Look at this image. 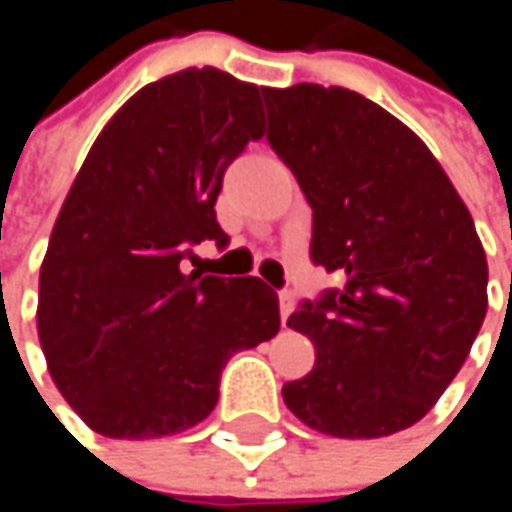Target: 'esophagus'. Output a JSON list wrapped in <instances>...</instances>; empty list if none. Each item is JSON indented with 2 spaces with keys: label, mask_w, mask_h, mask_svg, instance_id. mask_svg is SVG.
<instances>
[{
  "label": "esophagus",
  "mask_w": 512,
  "mask_h": 512,
  "mask_svg": "<svg viewBox=\"0 0 512 512\" xmlns=\"http://www.w3.org/2000/svg\"><path fill=\"white\" fill-rule=\"evenodd\" d=\"M278 308H281V320L287 323V317H290L293 308H296V293H293V290H281V293H278Z\"/></svg>",
  "instance_id": "34e87169"
}]
</instances>
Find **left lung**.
<instances>
[{
    "mask_svg": "<svg viewBox=\"0 0 512 512\" xmlns=\"http://www.w3.org/2000/svg\"><path fill=\"white\" fill-rule=\"evenodd\" d=\"M269 145L311 210V260L344 284L287 326L317 347L281 388L287 409L338 439L421 421L460 373L486 317V255L427 145L350 88H263Z\"/></svg>",
    "mask_w": 512,
    "mask_h": 512,
    "instance_id": "obj_1",
    "label": "left lung"
}]
</instances>
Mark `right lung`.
Listing matches in <instances>:
<instances>
[{"label": "right lung", "mask_w": 512, "mask_h": 512, "mask_svg": "<svg viewBox=\"0 0 512 512\" xmlns=\"http://www.w3.org/2000/svg\"><path fill=\"white\" fill-rule=\"evenodd\" d=\"M260 88L189 67L136 91L85 156L52 228L38 338L52 382L109 439L204 421L228 358L269 341L278 296L260 278L186 272L216 222L225 168L263 136Z\"/></svg>", "instance_id": "1"}]
</instances>
